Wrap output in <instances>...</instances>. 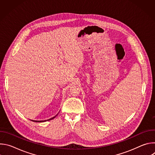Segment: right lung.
Returning a JSON list of instances; mask_svg holds the SVG:
<instances>
[{
	"instance_id": "1",
	"label": "right lung",
	"mask_w": 155,
	"mask_h": 155,
	"mask_svg": "<svg viewBox=\"0 0 155 155\" xmlns=\"http://www.w3.org/2000/svg\"><path fill=\"white\" fill-rule=\"evenodd\" d=\"M58 115V114L56 115H55L54 117H53V118H50V119H48V120H44V121H35V120H31L32 121H34V122H44V121H49V120H53V118H54L57 115Z\"/></svg>"
}]
</instances>
